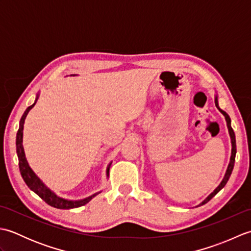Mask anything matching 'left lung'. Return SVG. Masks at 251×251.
I'll use <instances>...</instances> for the list:
<instances>
[{
	"instance_id": "1",
	"label": "left lung",
	"mask_w": 251,
	"mask_h": 251,
	"mask_svg": "<svg viewBox=\"0 0 251 251\" xmlns=\"http://www.w3.org/2000/svg\"><path fill=\"white\" fill-rule=\"evenodd\" d=\"M215 103H216V106L218 108V110H219V111L221 112V113H222L223 115H225V117H226V125H227V129H228V134H230V137H231V143H232L231 158H230V163H228V166H227V169H226V175H225V178L222 179L221 183H220L219 185H218V186H217V189H216L214 192H212L211 194L208 195V196L206 197V200L202 201L199 206H201V205L206 204V202L209 201L212 199V197H214V196L218 193V192H219L222 188H225V185L226 184L227 180H228V178H230V176H231V174H232V170H233V167H234V163H235V155H236V140H235V134H234L233 128H232V126H231V119H230V116L227 115L226 112H225V111L221 110V109L219 108V104H218V96H216V98H215Z\"/></svg>"
}]
</instances>
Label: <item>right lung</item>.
<instances>
[{
    "label": "right lung",
    "mask_w": 251,
    "mask_h": 251,
    "mask_svg": "<svg viewBox=\"0 0 251 251\" xmlns=\"http://www.w3.org/2000/svg\"><path fill=\"white\" fill-rule=\"evenodd\" d=\"M39 97V96H37ZM36 97V100H37ZM35 102L28 106L26 110L25 111L24 115L21 116L20 120V124H19V129L17 131V136H16V150H17V155H18V161H19V169H20V174L23 176V178L25 180V184L29 186L30 190L34 192L35 194L39 195L42 200H43L45 202H47L50 206L58 208V209H71V208H77L86 205L87 202L97 195L98 193H96L92 196H88L86 199L81 200V201H69L66 199H62V197L58 196L55 194L50 189L47 188V186L42 182V180L37 177V176L34 174L33 170L31 169L29 166L28 162H26L25 158V154L24 150V146H23V136H24V124H25V120L26 115H28L29 111L33 108ZM111 163L109 164L108 168H106V176H109V170H110Z\"/></svg>",
    "instance_id": "1"
}]
</instances>
